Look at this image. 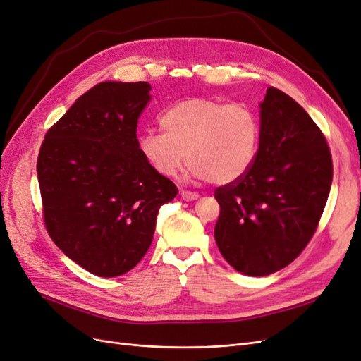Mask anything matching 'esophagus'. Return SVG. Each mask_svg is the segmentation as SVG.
<instances>
[{"label":"esophagus","instance_id":"1","mask_svg":"<svg viewBox=\"0 0 361 361\" xmlns=\"http://www.w3.org/2000/svg\"><path fill=\"white\" fill-rule=\"evenodd\" d=\"M182 199L187 200V202H191V200H197L199 199V194L197 192H192V191H182Z\"/></svg>","mask_w":361,"mask_h":361}]
</instances>
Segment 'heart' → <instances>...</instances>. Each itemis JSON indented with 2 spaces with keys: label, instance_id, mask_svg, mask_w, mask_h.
<instances>
[{
  "label": "heart",
  "instance_id": "heart-1",
  "mask_svg": "<svg viewBox=\"0 0 361 361\" xmlns=\"http://www.w3.org/2000/svg\"><path fill=\"white\" fill-rule=\"evenodd\" d=\"M159 125L162 133L138 138V150L164 178L176 176L187 158L191 178L224 185L243 178L255 162L260 123L247 104L194 97L169 106Z\"/></svg>",
  "mask_w": 361,
  "mask_h": 361
}]
</instances>
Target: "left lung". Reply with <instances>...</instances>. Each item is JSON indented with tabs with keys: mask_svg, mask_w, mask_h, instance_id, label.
<instances>
[{
	"mask_svg": "<svg viewBox=\"0 0 361 361\" xmlns=\"http://www.w3.org/2000/svg\"><path fill=\"white\" fill-rule=\"evenodd\" d=\"M331 180L322 130L297 101L268 87L255 162L243 178L215 190V241L223 257L255 277L288 267L318 228Z\"/></svg>",
	"mask_w": 361,
	"mask_h": 361,
	"instance_id": "1",
	"label": "left lung"
}]
</instances>
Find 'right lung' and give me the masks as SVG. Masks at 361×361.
Wrapping results in <instances>:
<instances>
[{"label": "right lung", "mask_w": 361, "mask_h": 361, "mask_svg": "<svg viewBox=\"0 0 361 361\" xmlns=\"http://www.w3.org/2000/svg\"><path fill=\"white\" fill-rule=\"evenodd\" d=\"M149 92L145 81L97 84L40 146L47 231L64 255L99 277L122 276L143 259L159 207L178 194L138 150L137 123Z\"/></svg>", "instance_id": "add662e5"}]
</instances>
